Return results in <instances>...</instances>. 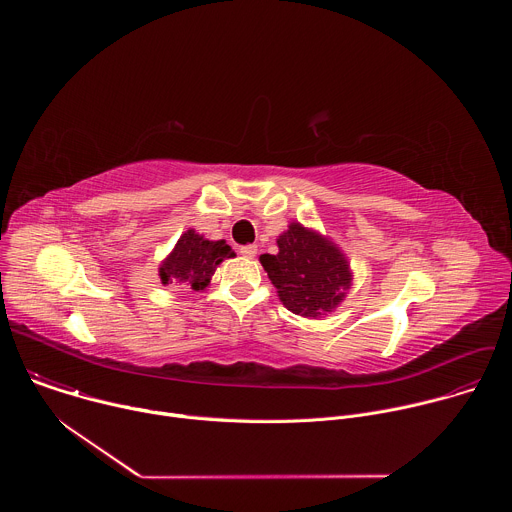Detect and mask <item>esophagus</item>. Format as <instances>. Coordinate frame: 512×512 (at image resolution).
Wrapping results in <instances>:
<instances>
[{"mask_svg": "<svg viewBox=\"0 0 512 512\" xmlns=\"http://www.w3.org/2000/svg\"><path fill=\"white\" fill-rule=\"evenodd\" d=\"M239 253H241L243 257H249V259H253V257L257 255V245H243Z\"/></svg>", "mask_w": 512, "mask_h": 512, "instance_id": "obj_1", "label": "esophagus"}]
</instances>
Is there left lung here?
<instances>
[{"instance_id":"left-lung-1","label":"left lung","mask_w":512,"mask_h":512,"mask_svg":"<svg viewBox=\"0 0 512 512\" xmlns=\"http://www.w3.org/2000/svg\"><path fill=\"white\" fill-rule=\"evenodd\" d=\"M277 247V255L265 253L259 261L283 306L306 318L332 312L352 279L340 249L300 223L289 225L277 239Z\"/></svg>"}]
</instances>
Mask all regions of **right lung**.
Returning a JSON list of instances; mask_svg holds the SVG:
<instances>
[{
    "mask_svg": "<svg viewBox=\"0 0 512 512\" xmlns=\"http://www.w3.org/2000/svg\"><path fill=\"white\" fill-rule=\"evenodd\" d=\"M227 257H235L227 241H206L190 229L180 237L170 257L162 263V283H180L200 291L210 283L216 265Z\"/></svg>",
    "mask_w": 512,
    "mask_h": 512,
    "instance_id": "obj_1",
    "label": "right lung"
}]
</instances>
